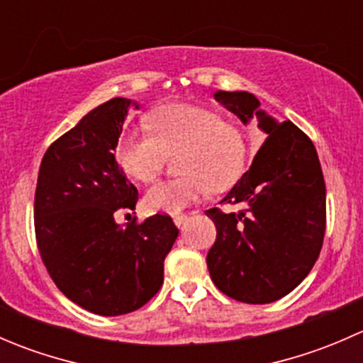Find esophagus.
Segmentation results:
<instances>
[{"label":"esophagus","instance_id":"1","mask_svg":"<svg viewBox=\"0 0 363 363\" xmlns=\"http://www.w3.org/2000/svg\"><path fill=\"white\" fill-rule=\"evenodd\" d=\"M186 219H188V216H186V214H175L174 216L175 226H179V228H181V226L186 223Z\"/></svg>","mask_w":363,"mask_h":363}]
</instances>
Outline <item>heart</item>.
Returning <instances> with one entry per match:
<instances>
[{"instance_id": "1", "label": "heart", "mask_w": 363, "mask_h": 363, "mask_svg": "<svg viewBox=\"0 0 363 363\" xmlns=\"http://www.w3.org/2000/svg\"><path fill=\"white\" fill-rule=\"evenodd\" d=\"M151 133H124L117 140L116 160L130 177L155 181L167 156L177 160V179H168L145 193L151 212L177 214L214 191L228 189L242 177L247 145L242 131L219 113L196 105H168L149 116Z\"/></svg>"}]
</instances>
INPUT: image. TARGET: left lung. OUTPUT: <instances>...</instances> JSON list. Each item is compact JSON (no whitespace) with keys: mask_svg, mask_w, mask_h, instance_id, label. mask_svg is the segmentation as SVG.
Listing matches in <instances>:
<instances>
[{"mask_svg":"<svg viewBox=\"0 0 363 363\" xmlns=\"http://www.w3.org/2000/svg\"><path fill=\"white\" fill-rule=\"evenodd\" d=\"M214 100L244 124L256 117L269 137L223 199L246 208L205 212L218 232L207 255L211 279L239 302H276L306 279L323 246L327 189L318 152L291 121L262 111L255 94L216 91Z\"/></svg>","mask_w":363,"mask_h":363,"instance_id":"left-lung-1","label":"left lung"}]
</instances>
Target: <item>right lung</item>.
I'll list each match as a JSON object with an SVG mask.
<instances>
[{
    "mask_svg": "<svg viewBox=\"0 0 363 363\" xmlns=\"http://www.w3.org/2000/svg\"><path fill=\"white\" fill-rule=\"evenodd\" d=\"M135 101L112 98L93 108L43 155L35 193L40 256L56 286L100 316L140 309L163 284V263L179 235L170 216L126 226L138 191L117 164L116 145Z\"/></svg>",
    "mask_w": 363,
    "mask_h": 363,
    "instance_id": "1",
    "label": "right lung"
}]
</instances>
